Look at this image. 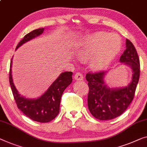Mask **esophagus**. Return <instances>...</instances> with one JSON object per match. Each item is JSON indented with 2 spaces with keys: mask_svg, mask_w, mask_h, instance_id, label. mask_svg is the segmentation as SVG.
Segmentation results:
<instances>
[{
  "mask_svg": "<svg viewBox=\"0 0 147 147\" xmlns=\"http://www.w3.org/2000/svg\"><path fill=\"white\" fill-rule=\"evenodd\" d=\"M74 78L76 80H77V81H82L84 80V76H83L82 74L80 73V72H77V73L74 75Z\"/></svg>",
  "mask_w": 147,
  "mask_h": 147,
  "instance_id": "1",
  "label": "esophagus"
}]
</instances>
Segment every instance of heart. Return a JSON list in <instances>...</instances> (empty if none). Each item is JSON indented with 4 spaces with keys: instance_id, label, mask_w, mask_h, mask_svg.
<instances>
[{
    "instance_id": "obj_1",
    "label": "heart",
    "mask_w": 147,
    "mask_h": 147,
    "mask_svg": "<svg viewBox=\"0 0 147 147\" xmlns=\"http://www.w3.org/2000/svg\"><path fill=\"white\" fill-rule=\"evenodd\" d=\"M122 41L119 35L104 32L85 36L76 44V53L83 59H90L93 69L105 68L119 52Z\"/></svg>"
}]
</instances>
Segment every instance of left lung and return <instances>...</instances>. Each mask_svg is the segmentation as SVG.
<instances>
[{
    "label": "left lung",
    "mask_w": 147,
    "mask_h": 147,
    "mask_svg": "<svg viewBox=\"0 0 147 147\" xmlns=\"http://www.w3.org/2000/svg\"><path fill=\"white\" fill-rule=\"evenodd\" d=\"M133 71L132 81L128 86L120 88H110L104 82L107 71L88 73L89 93L88 105L91 115L97 119L110 120L120 116L133 101L140 76V61L135 46L126 40V50L119 59Z\"/></svg>",
    "instance_id": "left-lung-1"
}]
</instances>
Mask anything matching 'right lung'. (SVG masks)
<instances>
[{
	"mask_svg": "<svg viewBox=\"0 0 147 147\" xmlns=\"http://www.w3.org/2000/svg\"><path fill=\"white\" fill-rule=\"evenodd\" d=\"M44 28H38L30 32L17 45V50L23 44L43 33ZM12 63L10 61L9 82L17 107L25 115L32 120L40 123H48L55 119L59 112L61 97L65 88L72 82V72L65 71L53 82L48 90L37 99H27L21 96L14 86L12 76Z\"/></svg>",
	"mask_w": 147,
	"mask_h": 147,
	"instance_id": "1",
	"label": "right lung"
}]
</instances>
